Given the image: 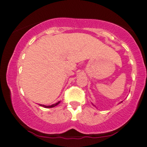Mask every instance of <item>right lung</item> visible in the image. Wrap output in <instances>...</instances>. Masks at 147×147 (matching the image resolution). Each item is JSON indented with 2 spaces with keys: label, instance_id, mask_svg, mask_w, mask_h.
I'll list each match as a JSON object with an SVG mask.
<instances>
[{
  "label": "right lung",
  "instance_id": "obj_1",
  "mask_svg": "<svg viewBox=\"0 0 147 147\" xmlns=\"http://www.w3.org/2000/svg\"><path fill=\"white\" fill-rule=\"evenodd\" d=\"M59 103H60V101H59V102L56 103V104H52V105H51V106H45V105H41V104H40V106L45 107V108H52V107H56V106H57Z\"/></svg>",
  "mask_w": 147,
  "mask_h": 147
}]
</instances>
